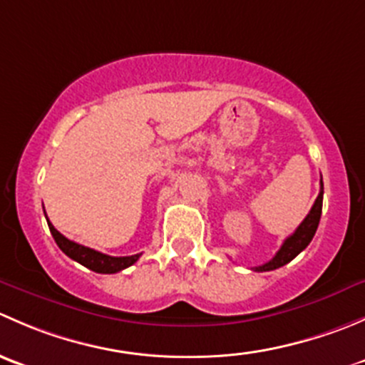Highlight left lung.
Wrapping results in <instances>:
<instances>
[{
    "label": "left lung",
    "instance_id": "8db88e82",
    "mask_svg": "<svg viewBox=\"0 0 365 365\" xmlns=\"http://www.w3.org/2000/svg\"><path fill=\"white\" fill-rule=\"evenodd\" d=\"M322 206H323V182H322V190H319L318 197H316L314 205H312L311 212L307 213L304 220H302L300 226L297 227L295 233L289 235L288 238L284 240V244L281 245L277 254L272 257L268 263L259 264V267H254V272H270L275 270V268L284 267L286 263L297 257L298 254L304 251L309 244H311L312 237H314L316 230H318L319 224V217H322Z\"/></svg>",
    "mask_w": 365,
    "mask_h": 365
}]
</instances>
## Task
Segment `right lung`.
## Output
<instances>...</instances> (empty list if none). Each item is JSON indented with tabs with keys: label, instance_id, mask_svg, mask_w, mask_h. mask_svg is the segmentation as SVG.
<instances>
[{
	"label": "right lung",
	"instance_id": "right-lung-1",
	"mask_svg": "<svg viewBox=\"0 0 365 365\" xmlns=\"http://www.w3.org/2000/svg\"><path fill=\"white\" fill-rule=\"evenodd\" d=\"M47 224H49L51 235H53L58 247L67 254L68 257H72L73 261L81 263L83 267L90 268V270L97 272V274H116V272H121L125 270V268L130 267V264H134L135 261L139 259V256H141V254H134V256H120V257L108 256V254H102L95 251V249L84 247V245L68 240L67 237H63V235H61L60 231L49 222V219H47Z\"/></svg>",
	"mask_w": 365,
	"mask_h": 365
}]
</instances>
